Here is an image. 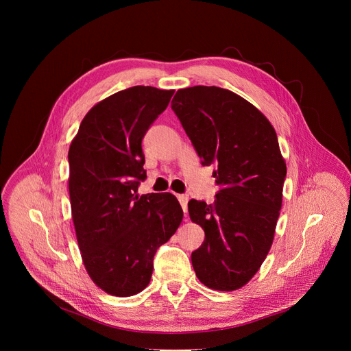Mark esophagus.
Returning a JSON list of instances; mask_svg holds the SVG:
<instances>
[{
	"label": "esophagus",
	"instance_id": "esophagus-1",
	"mask_svg": "<svg viewBox=\"0 0 351 351\" xmlns=\"http://www.w3.org/2000/svg\"><path fill=\"white\" fill-rule=\"evenodd\" d=\"M178 199H179V203H180V206H182V208H183V213L186 214V213H187V202H189L187 195L179 194V195H178Z\"/></svg>",
	"mask_w": 351,
	"mask_h": 351
}]
</instances>
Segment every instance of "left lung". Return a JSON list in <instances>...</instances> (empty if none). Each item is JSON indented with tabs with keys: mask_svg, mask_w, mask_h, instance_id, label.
Returning a JSON list of instances; mask_svg holds the SVG:
<instances>
[{
	"mask_svg": "<svg viewBox=\"0 0 351 351\" xmlns=\"http://www.w3.org/2000/svg\"><path fill=\"white\" fill-rule=\"evenodd\" d=\"M171 107L202 164L217 165L214 204H187L206 233L191 253L194 272L210 289L237 290L267 258L282 208L286 162L276 132L258 108L217 86L180 88Z\"/></svg>",
	"mask_w": 351,
	"mask_h": 351,
	"instance_id": "left-lung-1",
	"label": "left lung"
}]
</instances>
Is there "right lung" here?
Segmentation results:
<instances>
[{
	"mask_svg": "<svg viewBox=\"0 0 351 351\" xmlns=\"http://www.w3.org/2000/svg\"><path fill=\"white\" fill-rule=\"evenodd\" d=\"M175 90L134 86L97 103L71 143L69 197L84 268L106 293L144 290L157 248L179 228L183 211L171 193L136 194L145 179L141 140Z\"/></svg>",
	"mask_w": 351,
	"mask_h": 351,
	"instance_id": "right-lung-1",
	"label": "right lung"
}]
</instances>
